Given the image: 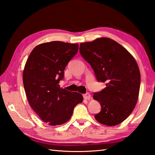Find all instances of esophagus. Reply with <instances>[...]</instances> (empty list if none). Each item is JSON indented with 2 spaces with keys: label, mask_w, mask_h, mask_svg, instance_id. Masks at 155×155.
Here are the masks:
<instances>
[{
  "label": "esophagus",
  "mask_w": 155,
  "mask_h": 155,
  "mask_svg": "<svg viewBox=\"0 0 155 155\" xmlns=\"http://www.w3.org/2000/svg\"><path fill=\"white\" fill-rule=\"evenodd\" d=\"M91 97V94H90L89 93H87L86 94H83V98H84V99H85V100H89Z\"/></svg>",
  "instance_id": "1"
}]
</instances>
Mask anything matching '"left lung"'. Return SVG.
Segmentation results:
<instances>
[{
  "label": "left lung",
  "instance_id": "1",
  "mask_svg": "<svg viewBox=\"0 0 155 155\" xmlns=\"http://www.w3.org/2000/svg\"><path fill=\"white\" fill-rule=\"evenodd\" d=\"M79 51L91 66L97 81L106 83V88L93 95L101 106L95 119L107 126L121 123L132 113L139 97L140 74L136 61L109 38L81 43Z\"/></svg>",
  "mask_w": 155,
  "mask_h": 155
}]
</instances>
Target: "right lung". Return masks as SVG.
Segmentation results:
<instances>
[{"instance_id": "right-lung-1", "label": "right lung", "mask_w": 155, "mask_h": 155, "mask_svg": "<svg viewBox=\"0 0 155 155\" xmlns=\"http://www.w3.org/2000/svg\"><path fill=\"white\" fill-rule=\"evenodd\" d=\"M78 51V44L61 41L45 42L35 47L23 71V84L28 103L49 125L62 124L70 119L82 94L59 87L64 69Z\"/></svg>"}]
</instances>
